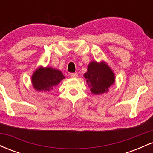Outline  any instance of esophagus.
<instances>
[{
    "instance_id": "1",
    "label": "esophagus",
    "mask_w": 153,
    "mask_h": 153,
    "mask_svg": "<svg viewBox=\"0 0 153 153\" xmlns=\"http://www.w3.org/2000/svg\"><path fill=\"white\" fill-rule=\"evenodd\" d=\"M71 76L72 78H77V77L78 76V75L77 73H71Z\"/></svg>"
}]
</instances>
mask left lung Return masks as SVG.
<instances>
[{
	"label": "left lung",
	"instance_id": "1",
	"mask_svg": "<svg viewBox=\"0 0 153 153\" xmlns=\"http://www.w3.org/2000/svg\"><path fill=\"white\" fill-rule=\"evenodd\" d=\"M91 91L96 95L108 91V88L115 81V76L109 66L105 62L93 61L88 66V71L84 74Z\"/></svg>",
	"mask_w": 153,
	"mask_h": 153
}]
</instances>
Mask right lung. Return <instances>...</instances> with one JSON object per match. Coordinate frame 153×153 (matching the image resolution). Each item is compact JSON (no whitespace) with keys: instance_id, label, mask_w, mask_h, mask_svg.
Here are the masks:
<instances>
[{"instance_id":"right-lung-1","label":"right lung","mask_w":153,"mask_h":153,"mask_svg":"<svg viewBox=\"0 0 153 153\" xmlns=\"http://www.w3.org/2000/svg\"><path fill=\"white\" fill-rule=\"evenodd\" d=\"M64 78L65 76L59 70L40 67L33 73L31 82L36 91L50 92Z\"/></svg>"}]
</instances>
